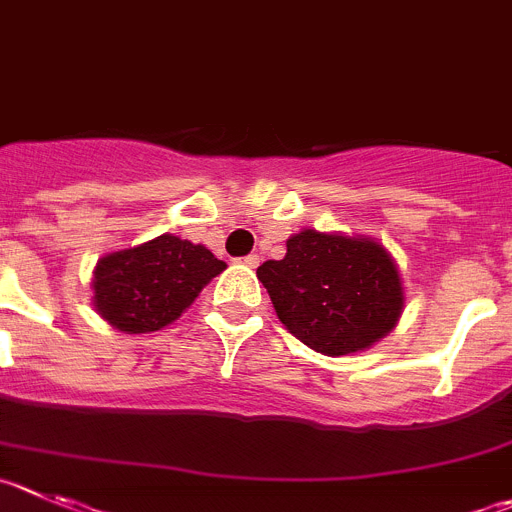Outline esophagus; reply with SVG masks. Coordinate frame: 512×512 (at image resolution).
I'll return each instance as SVG.
<instances>
[{"label":"esophagus","mask_w":512,"mask_h":512,"mask_svg":"<svg viewBox=\"0 0 512 512\" xmlns=\"http://www.w3.org/2000/svg\"><path fill=\"white\" fill-rule=\"evenodd\" d=\"M242 265H247V267H252V270H255L257 265H260V257L257 255H247V257H242Z\"/></svg>","instance_id":"obj_1"}]
</instances>
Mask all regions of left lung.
Listing matches in <instances>:
<instances>
[{
    "label": "left lung",
    "instance_id": "obj_1",
    "mask_svg": "<svg viewBox=\"0 0 512 512\" xmlns=\"http://www.w3.org/2000/svg\"><path fill=\"white\" fill-rule=\"evenodd\" d=\"M283 260L257 267L280 323L323 356H348L389 336L404 313V283L381 242L300 229Z\"/></svg>",
    "mask_w": 512,
    "mask_h": 512
}]
</instances>
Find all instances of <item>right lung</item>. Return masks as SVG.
<instances>
[{"mask_svg":"<svg viewBox=\"0 0 512 512\" xmlns=\"http://www.w3.org/2000/svg\"><path fill=\"white\" fill-rule=\"evenodd\" d=\"M227 267L204 245L159 234L143 245L108 252L93 270V305L123 333H154L189 308L204 285Z\"/></svg>","mask_w":512,"mask_h":512,"instance_id":"right-lung-1","label":"right lung"}]
</instances>
